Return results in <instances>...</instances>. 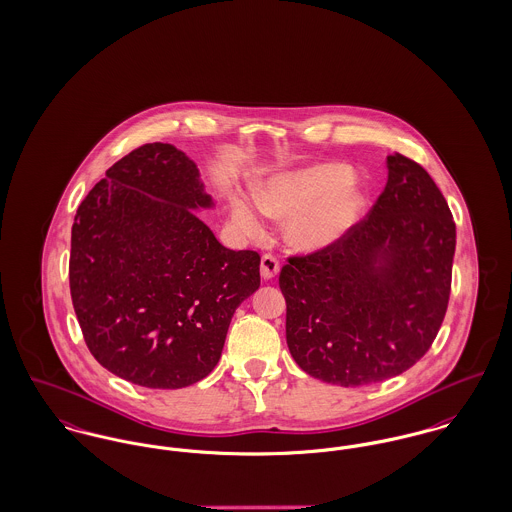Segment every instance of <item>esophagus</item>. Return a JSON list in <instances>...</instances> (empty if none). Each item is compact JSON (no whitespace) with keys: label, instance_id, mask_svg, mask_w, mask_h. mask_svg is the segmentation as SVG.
<instances>
[{"label":"esophagus","instance_id":"esophagus-1","mask_svg":"<svg viewBox=\"0 0 512 512\" xmlns=\"http://www.w3.org/2000/svg\"><path fill=\"white\" fill-rule=\"evenodd\" d=\"M278 269H280V265H278L275 255L265 253V255L261 257V276H263V278H267V280L273 278V276L278 275Z\"/></svg>","mask_w":512,"mask_h":512}]
</instances>
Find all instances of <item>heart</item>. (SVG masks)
<instances>
[{"label":"heart","instance_id":"b5f03b06","mask_svg":"<svg viewBox=\"0 0 512 512\" xmlns=\"http://www.w3.org/2000/svg\"><path fill=\"white\" fill-rule=\"evenodd\" d=\"M259 208L275 218H290L288 239L306 251L323 249L345 236L358 220L366 195L343 163H319L278 175L257 191ZM234 218L247 234H261L263 220L251 202L237 198Z\"/></svg>","mask_w":512,"mask_h":512}]
</instances>
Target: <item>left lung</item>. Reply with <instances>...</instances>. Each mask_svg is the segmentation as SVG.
Here are the masks:
<instances>
[{
	"mask_svg": "<svg viewBox=\"0 0 512 512\" xmlns=\"http://www.w3.org/2000/svg\"><path fill=\"white\" fill-rule=\"evenodd\" d=\"M456 224L431 175L388 156V183L335 243L288 257L278 284L286 343L321 382L356 388L403 374L444 321Z\"/></svg>",
	"mask_w": 512,
	"mask_h": 512,
	"instance_id": "8db88e82",
	"label": "left lung"
}]
</instances>
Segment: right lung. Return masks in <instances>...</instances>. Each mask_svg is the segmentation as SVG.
<instances>
[{"instance_id": "obj_1", "label": "right lung", "mask_w": 512, "mask_h": 512, "mask_svg": "<svg viewBox=\"0 0 512 512\" xmlns=\"http://www.w3.org/2000/svg\"><path fill=\"white\" fill-rule=\"evenodd\" d=\"M212 198L193 159L144 144L107 169L72 226L70 292L89 353L136 386L177 390L220 360L257 251L224 247L197 216Z\"/></svg>"}]
</instances>
